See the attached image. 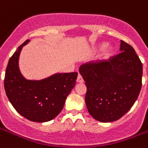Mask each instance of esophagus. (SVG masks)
Here are the masks:
<instances>
[{"instance_id": "esophagus-1", "label": "esophagus", "mask_w": 148, "mask_h": 148, "mask_svg": "<svg viewBox=\"0 0 148 148\" xmlns=\"http://www.w3.org/2000/svg\"><path fill=\"white\" fill-rule=\"evenodd\" d=\"M83 82H84V80H83L82 77V75H80V74H79V75H78V78H77V82L82 83Z\"/></svg>"}]
</instances>
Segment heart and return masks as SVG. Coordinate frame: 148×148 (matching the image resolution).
Listing matches in <instances>:
<instances>
[{
	"mask_svg": "<svg viewBox=\"0 0 148 148\" xmlns=\"http://www.w3.org/2000/svg\"><path fill=\"white\" fill-rule=\"evenodd\" d=\"M102 47H103V45H100V46L97 47V49H101ZM111 52H112V50H111L110 48H108V49L105 50V51H103V53L101 54V57H102L103 59H106V58H107V57H109L110 56Z\"/></svg>",
	"mask_w": 148,
	"mask_h": 148,
	"instance_id": "b5f03b06",
	"label": "heart"
}]
</instances>
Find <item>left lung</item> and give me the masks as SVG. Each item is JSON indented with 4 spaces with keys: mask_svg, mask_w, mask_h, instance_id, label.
<instances>
[{
    "mask_svg": "<svg viewBox=\"0 0 148 148\" xmlns=\"http://www.w3.org/2000/svg\"><path fill=\"white\" fill-rule=\"evenodd\" d=\"M120 53L79 67L85 82V103L91 116L102 123L120 119L131 109L142 85L143 66L135 50L121 40Z\"/></svg>",
    "mask_w": 148,
    "mask_h": 148,
    "instance_id": "1",
    "label": "left lung"
}]
</instances>
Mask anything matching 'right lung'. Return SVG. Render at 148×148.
<instances>
[{
	"mask_svg": "<svg viewBox=\"0 0 148 148\" xmlns=\"http://www.w3.org/2000/svg\"><path fill=\"white\" fill-rule=\"evenodd\" d=\"M26 40L10 58L4 77V88L16 110L32 122L54 119L63 109L67 96L76 82L78 73H56L47 79L27 80L19 69V57Z\"/></svg>",
	"mask_w": 148,
	"mask_h": 148,
	"instance_id": "add662e5",
	"label": "right lung"
}]
</instances>
